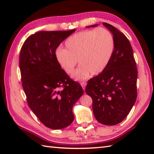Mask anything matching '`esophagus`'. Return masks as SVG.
Listing matches in <instances>:
<instances>
[{"instance_id": "esophagus-1", "label": "esophagus", "mask_w": 154, "mask_h": 154, "mask_svg": "<svg viewBox=\"0 0 154 154\" xmlns=\"http://www.w3.org/2000/svg\"><path fill=\"white\" fill-rule=\"evenodd\" d=\"M81 87H83V90L85 91V87H86V85H87V83L86 82H81Z\"/></svg>"}]
</instances>
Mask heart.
Returning <instances> with one entry per match:
<instances>
[{"label":"heart","mask_w":154,"mask_h":154,"mask_svg":"<svg viewBox=\"0 0 154 154\" xmlns=\"http://www.w3.org/2000/svg\"><path fill=\"white\" fill-rule=\"evenodd\" d=\"M65 49L58 48L55 59L68 74L73 73L77 63L81 66L73 77L81 80L91 73L97 75L106 68L114 50V40L110 32L103 28L80 32L67 38Z\"/></svg>","instance_id":"obj_1"}]
</instances>
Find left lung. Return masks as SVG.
<instances>
[{
  "mask_svg": "<svg viewBox=\"0 0 154 154\" xmlns=\"http://www.w3.org/2000/svg\"><path fill=\"white\" fill-rule=\"evenodd\" d=\"M103 24L113 35V55L104 71L88 81L85 92L92 98L93 114L98 122L113 126L125 119L136 102L138 70L126 35L112 25Z\"/></svg>",
  "mask_w": 154,
  "mask_h": 154,
  "instance_id": "8db88e82",
  "label": "left lung"
}]
</instances>
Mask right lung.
<instances>
[{"label":"right lung","mask_w":154,"mask_h":154,"mask_svg":"<svg viewBox=\"0 0 154 154\" xmlns=\"http://www.w3.org/2000/svg\"><path fill=\"white\" fill-rule=\"evenodd\" d=\"M76 30L40 31L23 44L19 57L22 85L29 107L51 129L73 122L72 109L82 96L81 85L72 80L55 59V50Z\"/></svg>","instance_id":"obj_1"}]
</instances>
